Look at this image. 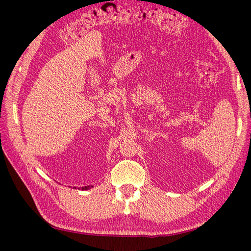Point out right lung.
Instances as JSON below:
<instances>
[{
    "instance_id": "obj_1",
    "label": "right lung",
    "mask_w": 251,
    "mask_h": 251,
    "mask_svg": "<svg viewBox=\"0 0 251 251\" xmlns=\"http://www.w3.org/2000/svg\"><path fill=\"white\" fill-rule=\"evenodd\" d=\"M92 187H94V186H93V185H87V186H82V187H80V189H81V191H88V189L92 188Z\"/></svg>"
}]
</instances>
